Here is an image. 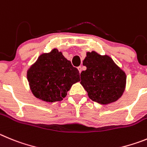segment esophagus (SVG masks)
<instances>
[{
    "label": "esophagus",
    "mask_w": 147,
    "mask_h": 147,
    "mask_svg": "<svg viewBox=\"0 0 147 147\" xmlns=\"http://www.w3.org/2000/svg\"><path fill=\"white\" fill-rule=\"evenodd\" d=\"M78 69L79 72H80H80H82V67H78Z\"/></svg>",
    "instance_id": "esophagus-1"
}]
</instances>
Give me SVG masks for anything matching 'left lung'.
Here are the masks:
<instances>
[{
  "instance_id": "8db88e82",
  "label": "left lung",
  "mask_w": 147,
  "mask_h": 147,
  "mask_svg": "<svg viewBox=\"0 0 147 147\" xmlns=\"http://www.w3.org/2000/svg\"><path fill=\"white\" fill-rule=\"evenodd\" d=\"M83 64L86 70L80 73V83L91 100L107 105L121 97L125 88L126 75L111 58L94 51L88 52Z\"/></svg>"
}]
</instances>
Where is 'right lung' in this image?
<instances>
[{
	"instance_id": "right-lung-1",
	"label": "right lung",
	"mask_w": 147,
	"mask_h": 147,
	"mask_svg": "<svg viewBox=\"0 0 147 147\" xmlns=\"http://www.w3.org/2000/svg\"><path fill=\"white\" fill-rule=\"evenodd\" d=\"M27 77L34 96L49 102L63 100L72 84L80 81L78 69L57 49L42 54L30 67Z\"/></svg>"
}]
</instances>
